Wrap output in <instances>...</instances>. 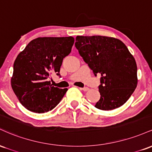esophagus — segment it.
<instances>
[{
    "label": "esophagus",
    "mask_w": 152,
    "mask_h": 152,
    "mask_svg": "<svg viewBox=\"0 0 152 152\" xmlns=\"http://www.w3.org/2000/svg\"><path fill=\"white\" fill-rule=\"evenodd\" d=\"M80 89L82 91H87L89 90V88H88V87H84V88H80Z\"/></svg>",
    "instance_id": "1"
}]
</instances>
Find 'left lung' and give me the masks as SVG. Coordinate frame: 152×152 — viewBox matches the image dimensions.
Here are the masks:
<instances>
[{
  "label": "left lung",
  "mask_w": 152,
  "mask_h": 152,
  "mask_svg": "<svg viewBox=\"0 0 152 152\" xmlns=\"http://www.w3.org/2000/svg\"><path fill=\"white\" fill-rule=\"evenodd\" d=\"M75 46L96 76L101 98L95 107L109 111L127 102L137 86V66L126 45L107 36H78Z\"/></svg>",
  "instance_id": "obj_1"
}]
</instances>
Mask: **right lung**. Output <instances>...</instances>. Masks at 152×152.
Segmentation results:
<instances>
[{
	"label": "right lung",
	"instance_id": "right-lung-1",
	"mask_svg": "<svg viewBox=\"0 0 152 152\" xmlns=\"http://www.w3.org/2000/svg\"><path fill=\"white\" fill-rule=\"evenodd\" d=\"M74 38L39 37L32 40L18 54L13 64L11 86L26 109L45 113L56 107L68 88L52 86L51 73L59 76L63 59L71 53Z\"/></svg>",
	"mask_w": 152,
	"mask_h": 152
}]
</instances>
